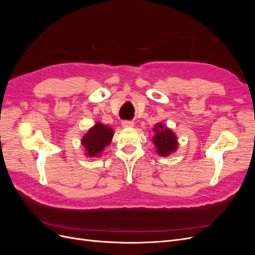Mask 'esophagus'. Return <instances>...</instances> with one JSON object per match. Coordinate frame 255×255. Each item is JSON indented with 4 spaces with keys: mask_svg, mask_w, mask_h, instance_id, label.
<instances>
[{
    "mask_svg": "<svg viewBox=\"0 0 255 255\" xmlns=\"http://www.w3.org/2000/svg\"><path fill=\"white\" fill-rule=\"evenodd\" d=\"M121 123H122L123 128H133L134 127V122L128 121V120H125V121H122Z\"/></svg>",
    "mask_w": 255,
    "mask_h": 255,
    "instance_id": "obj_1",
    "label": "esophagus"
}]
</instances>
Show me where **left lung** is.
Here are the masks:
<instances>
[{
	"label": "left lung",
	"mask_w": 255,
	"mask_h": 255,
	"mask_svg": "<svg viewBox=\"0 0 255 255\" xmlns=\"http://www.w3.org/2000/svg\"><path fill=\"white\" fill-rule=\"evenodd\" d=\"M155 135L153 137V143L156 146V152L161 156L170 155L177 148L176 137L171 129L163 125H157L154 128Z\"/></svg>",
	"instance_id": "left-lung-1"
}]
</instances>
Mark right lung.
<instances>
[{"label": "right lung", "instance_id": "add662e5", "mask_svg": "<svg viewBox=\"0 0 255 255\" xmlns=\"http://www.w3.org/2000/svg\"><path fill=\"white\" fill-rule=\"evenodd\" d=\"M113 134L114 130L111 128L102 125V123H97L95 127H92L88 130V133L83 137L82 140L88 156H98L104 150L105 146L110 145Z\"/></svg>", "mask_w": 255, "mask_h": 255}]
</instances>
